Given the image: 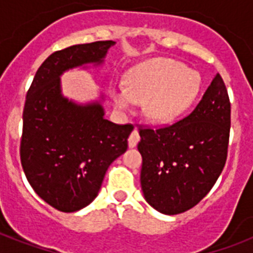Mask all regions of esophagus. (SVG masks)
<instances>
[{"mask_svg": "<svg viewBox=\"0 0 253 253\" xmlns=\"http://www.w3.org/2000/svg\"><path fill=\"white\" fill-rule=\"evenodd\" d=\"M139 139H140V136H139L138 131H132L130 134V136H128V147H130V148H134V147L138 144Z\"/></svg>", "mask_w": 253, "mask_h": 253, "instance_id": "1", "label": "esophagus"}]
</instances>
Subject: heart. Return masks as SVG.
Listing matches in <instances>:
<instances>
[{"label": "heart", "mask_w": 253, "mask_h": 253, "mask_svg": "<svg viewBox=\"0 0 253 253\" xmlns=\"http://www.w3.org/2000/svg\"><path fill=\"white\" fill-rule=\"evenodd\" d=\"M201 90V77L182 63L158 57L131 69L126 89L111 90L115 107L131 111L134 102L144 103V113L155 123H169L184 114Z\"/></svg>", "instance_id": "b5f03b06"}]
</instances>
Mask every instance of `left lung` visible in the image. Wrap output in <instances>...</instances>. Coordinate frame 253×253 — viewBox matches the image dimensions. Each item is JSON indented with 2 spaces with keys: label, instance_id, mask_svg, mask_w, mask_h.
<instances>
[{
  "label": "left lung",
  "instance_id": "left-lung-1",
  "mask_svg": "<svg viewBox=\"0 0 253 253\" xmlns=\"http://www.w3.org/2000/svg\"><path fill=\"white\" fill-rule=\"evenodd\" d=\"M230 125L227 89L216 73L188 117L169 126L140 128V185L155 210L180 214L210 192L226 164Z\"/></svg>",
  "mask_w": 253,
  "mask_h": 253
}]
</instances>
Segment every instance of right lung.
<instances>
[{
	"instance_id": "right-lung-1",
	"label": "right lung",
	"mask_w": 253,
	"mask_h": 253,
	"mask_svg": "<svg viewBox=\"0 0 253 253\" xmlns=\"http://www.w3.org/2000/svg\"><path fill=\"white\" fill-rule=\"evenodd\" d=\"M115 42L71 45L49 55L26 95L21 163L42 200L64 212L85 208L98 196L107 168L127 150L134 127L105 119L102 101L77 103L61 93L69 69L101 65Z\"/></svg>"
}]
</instances>
